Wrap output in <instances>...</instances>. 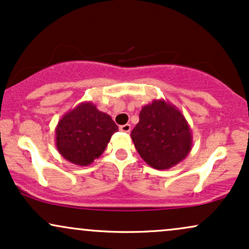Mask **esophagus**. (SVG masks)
I'll use <instances>...</instances> for the list:
<instances>
[{
	"instance_id": "34e87169",
	"label": "esophagus",
	"mask_w": 249,
	"mask_h": 249,
	"mask_svg": "<svg viewBox=\"0 0 249 249\" xmlns=\"http://www.w3.org/2000/svg\"><path fill=\"white\" fill-rule=\"evenodd\" d=\"M119 130L122 131V132H125V133H128L131 131V125L130 124H125V125H121L119 126Z\"/></svg>"
}]
</instances>
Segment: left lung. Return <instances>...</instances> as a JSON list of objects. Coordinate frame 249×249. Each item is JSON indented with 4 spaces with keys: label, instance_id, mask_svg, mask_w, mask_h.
I'll return each instance as SVG.
<instances>
[{
    "label": "left lung",
    "instance_id": "1",
    "mask_svg": "<svg viewBox=\"0 0 249 249\" xmlns=\"http://www.w3.org/2000/svg\"><path fill=\"white\" fill-rule=\"evenodd\" d=\"M131 138L139 156L156 170H168L184 160L193 142L186 118L165 99L142 107Z\"/></svg>",
    "mask_w": 249,
    "mask_h": 249
}]
</instances>
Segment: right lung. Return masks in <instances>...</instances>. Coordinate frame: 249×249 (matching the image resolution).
<instances>
[{"label": "right lung", "mask_w": 249, "mask_h": 249, "mask_svg": "<svg viewBox=\"0 0 249 249\" xmlns=\"http://www.w3.org/2000/svg\"><path fill=\"white\" fill-rule=\"evenodd\" d=\"M118 131L107 113L93 103L83 102L59 119L55 130L56 147L64 159L88 166L99 158L112 134Z\"/></svg>", "instance_id": "add662e5"}]
</instances>
